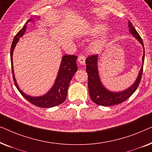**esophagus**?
Wrapping results in <instances>:
<instances>
[{
	"mask_svg": "<svg viewBox=\"0 0 152 152\" xmlns=\"http://www.w3.org/2000/svg\"><path fill=\"white\" fill-rule=\"evenodd\" d=\"M85 61H86V57L83 55L79 56L78 57V62L81 65H85Z\"/></svg>",
	"mask_w": 152,
	"mask_h": 152,
	"instance_id": "esophagus-1",
	"label": "esophagus"
}]
</instances>
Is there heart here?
Returning a JSON list of instances; mask_svg holds the SVG:
<instances>
[{
  "mask_svg": "<svg viewBox=\"0 0 152 152\" xmlns=\"http://www.w3.org/2000/svg\"><path fill=\"white\" fill-rule=\"evenodd\" d=\"M107 26H105V25L104 24H97L93 26L90 30L88 31L87 33L90 35L95 36V35L102 34V33L104 32L105 31H107ZM106 40H107L106 37H104V38L97 39V40L94 41V42L91 44V50L94 52H97V53L100 52L103 49L104 46L106 41H107Z\"/></svg>",
  "mask_w": 152,
  "mask_h": 152,
  "instance_id": "1",
  "label": "heart"
}]
</instances>
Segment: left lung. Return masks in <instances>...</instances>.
Here are the masks:
<instances>
[{
    "label": "left lung",
    "instance_id": "8db88e82",
    "mask_svg": "<svg viewBox=\"0 0 152 152\" xmlns=\"http://www.w3.org/2000/svg\"><path fill=\"white\" fill-rule=\"evenodd\" d=\"M128 26L129 28V32L141 43L144 49L142 57V66L138 72L136 80L133 83L132 86L122 91H111L109 90L104 86L99 77L98 66H97L98 55H93L91 57H88L86 59V72L88 76V87L89 95L93 102L98 105L109 107V106L116 105L123 102L136 91L140 82L145 59L144 45L140 35L137 32L136 29L134 28L129 20Z\"/></svg>",
    "mask_w": 152,
    "mask_h": 152
}]
</instances>
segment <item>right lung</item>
<instances>
[{
	"mask_svg": "<svg viewBox=\"0 0 152 152\" xmlns=\"http://www.w3.org/2000/svg\"><path fill=\"white\" fill-rule=\"evenodd\" d=\"M39 17L32 18L29 19L26 23L25 24V26L23 27L21 30L16 34L15 37L14 38L13 42L12 43L11 50H10L12 75H13V80L16 87L20 93V94L27 100L32 103V104L37 106V107L41 108H51L61 104V103H63L66 100L70 82L75 73L78 69L76 63L77 57L76 55H64L62 57L61 64H60V66L55 82H54L50 89L45 94L41 95V96L34 97L27 95L23 91L20 90L16 80L15 75H14L13 66V53L20 38L23 36L25 32H26L27 24L29 22L34 23L35 20H36L35 19H37V18L39 19Z\"/></svg>",
	"mask_w": 152,
	"mask_h": 152,
	"instance_id": "1",
	"label": "right lung"
}]
</instances>
